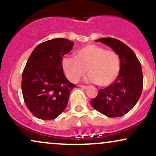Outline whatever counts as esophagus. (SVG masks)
Returning a JSON list of instances; mask_svg holds the SVG:
<instances>
[{
    "label": "esophagus",
    "instance_id": "obj_1",
    "mask_svg": "<svg viewBox=\"0 0 156 156\" xmlns=\"http://www.w3.org/2000/svg\"><path fill=\"white\" fill-rule=\"evenodd\" d=\"M80 88L84 89H88V88H89L88 86H84V85H80Z\"/></svg>",
    "mask_w": 156,
    "mask_h": 156
}]
</instances>
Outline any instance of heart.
I'll return each mask as SVG.
<instances>
[{"label": "heart", "mask_w": 156, "mask_h": 156, "mask_svg": "<svg viewBox=\"0 0 156 156\" xmlns=\"http://www.w3.org/2000/svg\"><path fill=\"white\" fill-rule=\"evenodd\" d=\"M62 68L70 81L76 83L87 72L89 80L100 87H107L114 83L121 69L119 55L114 51L94 44H87L75 53V58H64Z\"/></svg>", "instance_id": "b5f03b06"}]
</instances>
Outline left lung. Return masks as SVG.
I'll list each match as a JSON object with an SVG mask.
<instances>
[{"mask_svg": "<svg viewBox=\"0 0 156 156\" xmlns=\"http://www.w3.org/2000/svg\"><path fill=\"white\" fill-rule=\"evenodd\" d=\"M96 41L109 46L119 55L121 69L114 83L100 89L90 104L107 117H121L135 106L141 96L143 87L141 64L134 52L121 41L111 37Z\"/></svg>", "mask_w": 156, "mask_h": 156, "instance_id": "left-lung-1", "label": "left lung"}]
</instances>
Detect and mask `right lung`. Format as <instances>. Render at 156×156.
Listing matches in <instances>:
<instances>
[{
    "label": "right lung",
    "instance_id": "obj_1",
    "mask_svg": "<svg viewBox=\"0 0 156 156\" xmlns=\"http://www.w3.org/2000/svg\"><path fill=\"white\" fill-rule=\"evenodd\" d=\"M74 42L57 38L35 48L22 76V92L27 108L44 120L55 119L67 107L71 91L76 85L67 80L62 63Z\"/></svg>",
    "mask_w": 156,
    "mask_h": 156
}]
</instances>
